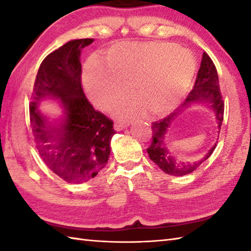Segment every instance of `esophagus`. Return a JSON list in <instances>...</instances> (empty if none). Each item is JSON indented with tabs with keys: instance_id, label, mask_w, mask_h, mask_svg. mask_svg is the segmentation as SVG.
<instances>
[{
	"instance_id": "34e87169",
	"label": "esophagus",
	"mask_w": 251,
	"mask_h": 251,
	"mask_svg": "<svg viewBox=\"0 0 251 251\" xmlns=\"http://www.w3.org/2000/svg\"><path fill=\"white\" fill-rule=\"evenodd\" d=\"M128 127V124L127 123H120V122H116L115 124H114V129H115L116 131H121L123 129H125Z\"/></svg>"
}]
</instances>
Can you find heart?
I'll use <instances>...</instances> for the list:
<instances>
[{
  "label": "heart",
  "instance_id": "obj_1",
  "mask_svg": "<svg viewBox=\"0 0 251 251\" xmlns=\"http://www.w3.org/2000/svg\"><path fill=\"white\" fill-rule=\"evenodd\" d=\"M196 73L193 55L172 43H120L114 45L105 64L91 59L85 65L83 84L93 104L108 109L129 94L138 100L117 105L116 113L129 116L144 106L154 115H164L179 104Z\"/></svg>",
  "mask_w": 251,
  "mask_h": 251
}]
</instances>
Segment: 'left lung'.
Returning <instances> with one entry per match:
<instances>
[{
  "label": "left lung",
  "instance_id": "8db88e82",
  "mask_svg": "<svg viewBox=\"0 0 251 251\" xmlns=\"http://www.w3.org/2000/svg\"><path fill=\"white\" fill-rule=\"evenodd\" d=\"M194 106H203L211 110L217 123L218 134L224 120V101L220 94L219 79L217 70L214 63L206 53L202 54L201 69L198 71L196 83L193 91L189 93L184 103L171 115L164 120L154 122L151 124L152 141L147 148L150 158L158 166L161 171L172 176H184L193 173L208 159L216 148V144L208 151L201 158L193 161H180L169 151L167 145V134L173 122L184 112Z\"/></svg>",
  "mask_w": 251,
  "mask_h": 251
}]
</instances>
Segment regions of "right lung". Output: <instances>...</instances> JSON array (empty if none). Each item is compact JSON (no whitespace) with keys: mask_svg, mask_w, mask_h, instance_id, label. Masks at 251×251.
<instances>
[{"mask_svg":"<svg viewBox=\"0 0 251 251\" xmlns=\"http://www.w3.org/2000/svg\"><path fill=\"white\" fill-rule=\"evenodd\" d=\"M93 42L72 40L48 55L37 72L29 105L41 157L50 171L72 184L88 181L106 166L115 134L113 122L93 108L80 84V53ZM44 100L57 104L61 115L44 113L40 109Z\"/></svg>","mask_w":251,"mask_h":251,"instance_id":"add662e5","label":"right lung"}]
</instances>
